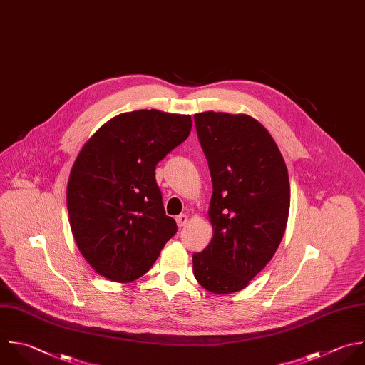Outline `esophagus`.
<instances>
[{"instance_id":"esophagus-1","label":"esophagus","mask_w":365,"mask_h":365,"mask_svg":"<svg viewBox=\"0 0 365 365\" xmlns=\"http://www.w3.org/2000/svg\"><path fill=\"white\" fill-rule=\"evenodd\" d=\"M175 221H177V225H178L180 228H182V227H185V225L188 224V215L180 214V215L175 218Z\"/></svg>"}]
</instances>
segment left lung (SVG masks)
<instances>
[{"label":"left lung","mask_w":365,"mask_h":365,"mask_svg":"<svg viewBox=\"0 0 365 365\" xmlns=\"http://www.w3.org/2000/svg\"><path fill=\"white\" fill-rule=\"evenodd\" d=\"M212 197L210 244L192 255L197 281L214 294L244 289L269 262L285 232L289 180L271 134L252 117L194 115Z\"/></svg>","instance_id":"8db88e82"}]
</instances>
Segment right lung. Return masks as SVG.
I'll use <instances>...</instances> for the list:
<instances>
[{"instance_id":"1","label":"right lung","mask_w":365,"mask_h":365,"mask_svg":"<svg viewBox=\"0 0 365 365\" xmlns=\"http://www.w3.org/2000/svg\"><path fill=\"white\" fill-rule=\"evenodd\" d=\"M190 115L138 110L107 121L81 148L67 185L78 250L103 277H143L177 232L155 165L190 135Z\"/></svg>"}]
</instances>
